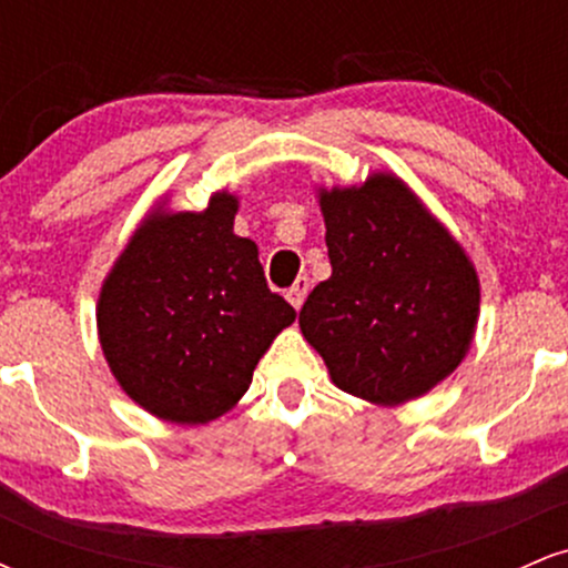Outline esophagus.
Returning a JSON list of instances; mask_svg holds the SVG:
<instances>
[{"label": "esophagus", "mask_w": 568, "mask_h": 568, "mask_svg": "<svg viewBox=\"0 0 568 568\" xmlns=\"http://www.w3.org/2000/svg\"><path fill=\"white\" fill-rule=\"evenodd\" d=\"M306 293H310V277H298L293 288H288V302L293 304V310H302Z\"/></svg>", "instance_id": "obj_1"}]
</instances>
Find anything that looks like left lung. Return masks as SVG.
Wrapping results in <instances>:
<instances>
[{
  "instance_id": "1",
  "label": "left lung",
  "mask_w": 568,
  "mask_h": 568,
  "mask_svg": "<svg viewBox=\"0 0 568 568\" xmlns=\"http://www.w3.org/2000/svg\"><path fill=\"white\" fill-rule=\"evenodd\" d=\"M331 277L298 325L331 382L376 406H400L454 374L480 312L478 272L393 173L321 189Z\"/></svg>"
}]
</instances>
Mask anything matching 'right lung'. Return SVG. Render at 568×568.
I'll use <instances>...</instances> for the list:
<instances>
[{
    "label": "right lung",
    "instance_id": "right-lung-1",
    "mask_svg": "<svg viewBox=\"0 0 568 568\" xmlns=\"http://www.w3.org/2000/svg\"><path fill=\"white\" fill-rule=\"evenodd\" d=\"M237 197L205 211L154 207L98 296V338L120 387L175 425H205L247 393L253 368L296 310L270 291Z\"/></svg>",
    "mask_w": 568,
    "mask_h": 568
}]
</instances>
